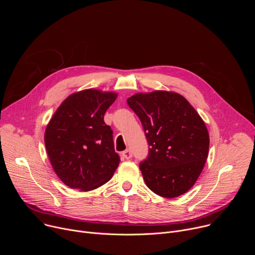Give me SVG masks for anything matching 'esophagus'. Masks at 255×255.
Returning a JSON list of instances; mask_svg holds the SVG:
<instances>
[{"label":"esophagus","instance_id":"1","mask_svg":"<svg viewBox=\"0 0 255 255\" xmlns=\"http://www.w3.org/2000/svg\"><path fill=\"white\" fill-rule=\"evenodd\" d=\"M122 156H123V158H125V159H130V158L132 157V152H131V150L126 149L125 151H123Z\"/></svg>","mask_w":255,"mask_h":255}]
</instances>
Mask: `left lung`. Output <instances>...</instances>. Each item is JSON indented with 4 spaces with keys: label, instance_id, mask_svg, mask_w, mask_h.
<instances>
[{
    "label": "left lung",
    "instance_id": "obj_1",
    "mask_svg": "<svg viewBox=\"0 0 255 255\" xmlns=\"http://www.w3.org/2000/svg\"><path fill=\"white\" fill-rule=\"evenodd\" d=\"M127 104L139 117L149 150L139 167L156 195L187 193L201 174L209 152L207 127L193 106L177 93L136 94Z\"/></svg>",
    "mask_w": 255,
    "mask_h": 255
}]
</instances>
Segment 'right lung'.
Here are the masks:
<instances>
[{"label": "right lung", "instance_id": "obj_1", "mask_svg": "<svg viewBox=\"0 0 255 255\" xmlns=\"http://www.w3.org/2000/svg\"><path fill=\"white\" fill-rule=\"evenodd\" d=\"M117 94L89 89L67 97L50 119L46 151L57 176L70 189L95 190L113 176L120 157L104 115Z\"/></svg>", "mask_w": 255, "mask_h": 255}]
</instances>
